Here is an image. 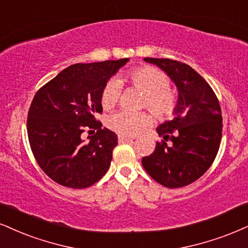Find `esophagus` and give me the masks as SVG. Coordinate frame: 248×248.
<instances>
[{
    "label": "esophagus",
    "mask_w": 248,
    "mask_h": 248,
    "mask_svg": "<svg viewBox=\"0 0 248 248\" xmlns=\"http://www.w3.org/2000/svg\"><path fill=\"white\" fill-rule=\"evenodd\" d=\"M131 140H133L132 137L118 136V141H119V142H126V141H131Z\"/></svg>",
    "instance_id": "esophagus-1"
}]
</instances>
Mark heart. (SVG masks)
I'll return each instance as SVG.
<instances>
[{"label": "heart", "instance_id": "b5f03b06", "mask_svg": "<svg viewBox=\"0 0 248 248\" xmlns=\"http://www.w3.org/2000/svg\"><path fill=\"white\" fill-rule=\"evenodd\" d=\"M126 79L133 86L145 93L142 107L148 108L155 117L164 119L175 114L177 96L170 90V80L160 70L153 66H140L127 73ZM121 84L117 79H110L101 92L100 102L105 110L117 105L121 95ZM152 116L148 112H131L126 110L109 116L107 125L119 136H137L151 124Z\"/></svg>", "mask_w": 248, "mask_h": 248}]
</instances>
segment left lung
I'll list each match as a JSON object with an SVG mask.
<instances>
[{
    "mask_svg": "<svg viewBox=\"0 0 248 248\" xmlns=\"http://www.w3.org/2000/svg\"><path fill=\"white\" fill-rule=\"evenodd\" d=\"M146 62L161 68L178 88L176 117L157 127L161 141L142 157L147 173L168 188L189 185L209 169L222 138V111L209 84L187 64L170 59Z\"/></svg>",
    "mask_w": 248,
    "mask_h": 248,
    "instance_id": "obj_1",
    "label": "left lung"
}]
</instances>
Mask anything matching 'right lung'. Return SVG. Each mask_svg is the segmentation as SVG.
<instances>
[{
    "instance_id": "1",
    "label": "right lung",
    "mask_w": 248,
    "mask_h": 248,
    "mask_svg": "<svg viewBox=\"0 0 248 248\" xmlns=\"http://www.w3.org/2000/svg\"><path fill=\"white\" fill-rule=\"evenodd\" d=\"M129 59L77 63L45 84L27 114V136L39 167L57 184L81 189L106 175L117 136L95 119L102 112L101 92ZM87 130L97 132L81 139Z\"/></svg>"
}]
</instances>
